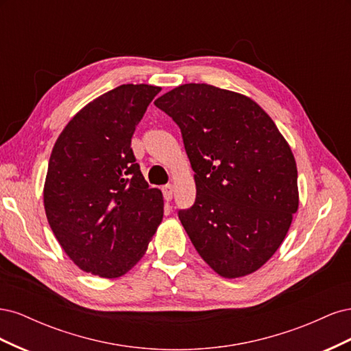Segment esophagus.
I'll return each instance as SVG.
<instances>
[{"label":"esophagus","instance_id":"esophagus-1","mask_svg":"<svg viewBox=\"0 0 351 351\" xmlns=\"http://www.w3.org/2000/svg\"><path fill=\"white\" fill-rule=\"evenodd\" d=\"M173 192H174V187L171 184H167L162 187V193H164V197L167 202L173 199Z\"/></svg>","mask_w":351,"mask_h":351}]
</instances>
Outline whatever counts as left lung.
Returning <instances> with one entry per match:
<instances>
[{"mask_svg":"<svg viewBox=\"0 0 351 351\" xmlns=\"http://www.w3.org/2000/svg\"><path fill=\"white\" fill-rule=\"evenodd\" d=\"M155 105L178 124L195 171V205L178 218L200 258L224 278L258 271L299 209L290 145L253 99L212 84H182Z\"/></svg>","mask_w":351,"mask_h":351,"instance_id":"obj_1","label":"left lung"}]
</instances>
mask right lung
I'll return each instance as SVG.
<instances>
[{
  "label": "right lung",
  "mask_w": 351,
  "mask_h": 351,
  "mask_svg": "<svg viewBox=\"0 0 351 351\" xmlns=\"http://www.w3.org/2000/svg\"><path fill=\"white\" fill-rule=\"evenodd\" d=\"M161 90L121 84L73 117L52 147L44 206L60 246L77 267L101 278L129 272L164 217L132 151V136Z\"/></svg>",
  "instance_id": "add662e5"
}]
</instances>
